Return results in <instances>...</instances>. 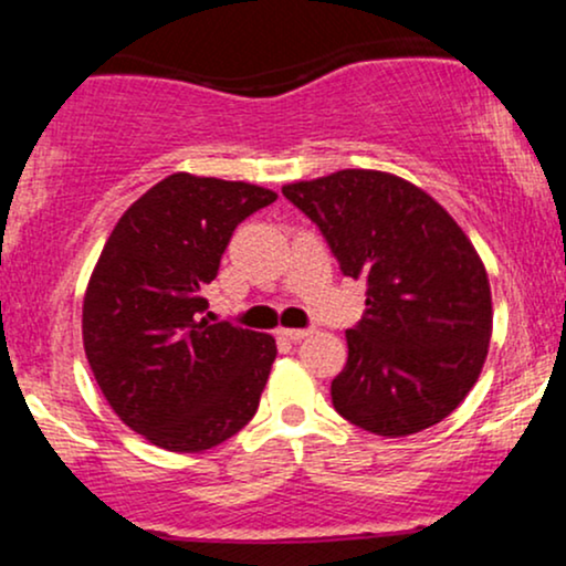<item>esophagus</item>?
Segmentation results:
<instances>
[{"mask_svg":"<svg viewBox=\"0 0 566 566\" xmlns=\"http://www.w3.org/2000/svg\"><path fill=\"white\" fill-rule=\"evenodd\" d=\"M279 333H282L284 337H287V340H303V337H308L311 335V329H295V327H284V329H279Z\"/></svg>","mask_w":566,"mask_h":566,"instance_id":"obj_1","label":"esophagus"}]
</instances>
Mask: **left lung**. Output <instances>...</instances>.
<instances>
[{
  "label": "left lung",
  "mask_w": 566,
  "mask_h": 566,
  "mask_svg": "<svg viewBox=\"0 0 566 566\" xmlns=\"http://www.w3.org/2000/svg\"><path fill=\"white\" fill-rule=\"evenodd\" d=\"M327 239L367 311L346 333L333 405L378 437L444 420L482 373L492 295L482 258L450 212L391 172L340 170L282 188Z\"/></svg>",
  "instance_id": "8db88e82"
}]
</instances>
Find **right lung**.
I'll return each instance as SVG.
<instances>
[{
	"label": "right lung",
	"instance_id": "right-lung-1",
	"mask_svg": "<svg viewBox=\"0 0 566 566\" xmlns=\"http://www.w3.org/2000/svg\"><path fill=\"white\" fill-rule=\"evenodd\" d=\"M271 201L269 188L175 172L129 207L97 258L84 354L122 423L161 450H210L261 405L276 340L210 324L201 290L233 229Z\"/></svg>",
	"mask_w": 566,
	"mask_h": 566
}]
</instances>
